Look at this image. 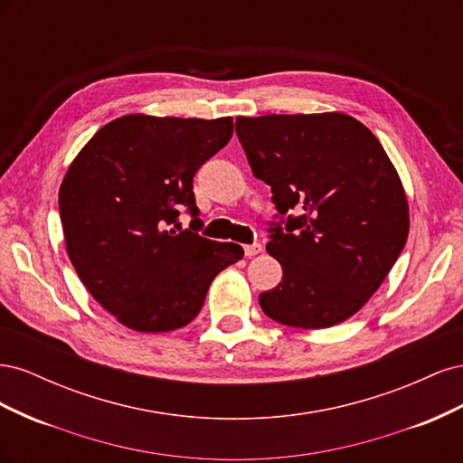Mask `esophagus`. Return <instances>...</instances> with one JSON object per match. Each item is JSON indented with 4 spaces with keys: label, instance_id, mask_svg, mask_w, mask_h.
Returning <instances> with one entry per match:
<instances>
[{
    "label": "esophagus",
    "instance_id": "esophagus-1",
    "mask_svg": "<svg viewBox=\"0 0 463 463\" xmlns=\"http://www.w3.org/2000/svg\"><path fill=\"white\" fill-rule=\"evenodd\" d=\"M243 249H245V255L247 257H255V255H259L260 250H262V245L260 243H253V245H245Z\"/></svg>",
    "mask_w": 463,
    "mask_h": 463
}]
</instances>
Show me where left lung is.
<instances>
[{
    "label": "left lung",
    "instance_id": "1",
    "mask_svg": "<svg viewBox=\"0 0 463 463\" xmlns=\"http://www.w3.org/2000/svg\"><path fill=\"white\" fill-rule=\"evenodd\" d=\"M235 133L278 210L266 250L284 276L259 296L264 315L305 330L355 315L410 233L408 201L383 145L335 111L237 118Z\"/></svg>",
    "mask_w": 463,
    "mask_h": 463
}]
</instances>
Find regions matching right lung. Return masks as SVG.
Returning a JSON list of instances; mask_svg holds the SVG:
<instances>
[{"label": "right lung", "instance_id": "right-lung-1", "mask_svg": "<svg viewBox=\"0 0 463 463\" xmlns=\"http://www.w3.org/2000/svg\"><path fill=\"white\" fill-rule=\"evenodd\" d=\"M232 118L123 116L69 167L60 216L69 259L90 296L137 332H170L197 317L208 286L243 259L199 235L193 177L228 145ZM184 207L194 218L180 228Z\"/></svg>", "mask_w": 463, "mask_h": 463}]
</instances>
